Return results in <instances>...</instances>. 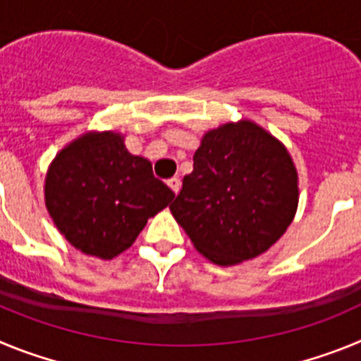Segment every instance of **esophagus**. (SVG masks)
I'll list each match as a JSON object with an SVG mask.
<instances>
[{"instance_id":"esophagus-1","label":"esophagus","mask_w":361,"mask_h":361,"mask_svg":"<svg viewBox=\"0 0 361 361\" xmlns=\"http://www.w3.org/2000/svg\"><path fill=\"white\" fill-rule=\"evenodd\" d=\"M168 186H170V190L177 195L178 190H180V180H178V178H170V180H168Z\"/></svg>"}]
</instances>
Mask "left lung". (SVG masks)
Instances as JSON below:
<instances>
[{
	"mask_svg": "<svg viewBox=\"0 0 361 361\" xmlns=\"http://www.w3.org/2000/svg\"><path fill=\"white\" fill-rule=\"evenodd\" d=\"M296 208L298 173L288 148L250 119L204 133L170 206L195 250L226 267L266 253Z\"/></svg>",
	"mask_w": 361,
	"mask_h": 361,
	"instance_id": "left-lung-1",
	"label": "left lung"
}]
</instances>
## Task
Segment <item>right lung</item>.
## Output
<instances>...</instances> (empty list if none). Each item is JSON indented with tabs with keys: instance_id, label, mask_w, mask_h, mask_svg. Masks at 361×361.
Listing matches in <instances>:
<instances>
[{
	"instance_id": "1",
	"label": "right lung",
	"mask_w": 361,
	"mask_h": 361,
	"mask_svg": "<svg viewBox=\"0 0 361 361\" xmlns=\"http://www.w3.org/2000/svg\"><path fill=\"white\" fill-rule=\"evenodd\" d=\"M152 162L132 155L114 130L85 132L50 162L44 206L57 231L85 255L111 260L135 242L149 216L173 199Z\"/></svg>"
}]
</instances>
